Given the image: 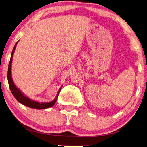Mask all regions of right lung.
Wrapping results in <instances>:
<instances>
[{
  "instance_id": "right-lung-1",
  "label": "right lung",
  "mask_w": 147,
  "mask_h": 147,
  "mask_svg": "<svg viewBox=\"0 0 147 147\" xmlns=\"http://www.w3.org/2000/svg\"><path fill=\"white\" fill-rule=\"evenodd\" d=\"M18 42L16 43L15 46H14L13 51L11 52V58H10V61H9V65H8V84H9V87L10 88V90L11 93H12L13 96L15 97L16 99L18 101L19 103H22V104L26 105V106H28L30 108H34V109H46V108H49L51 107L52 106H53L54 104L57 102V100L58 98V96L59 94L60 90H59V92L57 94V96L55 98V99L52 101V102H49V103H39V102H36L34 101L31 100L29 98H28L27 97H26L23 95V93H21V92L19 90L18 88L16 87L14 85V83L13 82L12 78H11V62H12V58H13V55L14 51H15L16 49V46Z\"/></svg>"
}]
</instances>
